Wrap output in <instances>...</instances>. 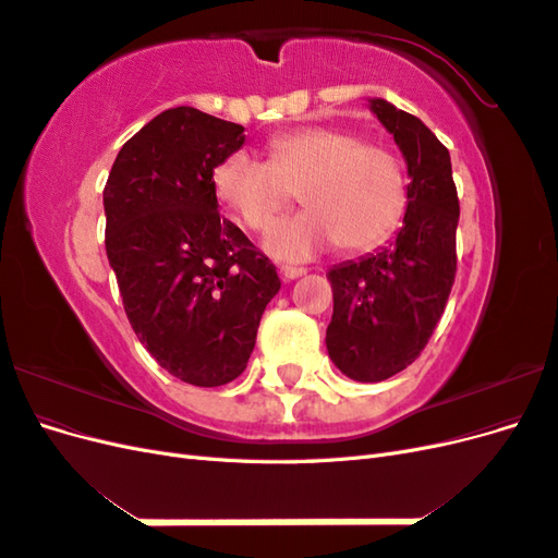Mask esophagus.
Returning a JSON list of instances; mask_svg holds the SVG:
<instances>
[{
  "label": "esophagus",
  "instance_id": "obj_1",
  "mask_svg": "<svg viewBox=\"0 0 558 558\" xmlns=\"http://www.w3.org/2000/svg\"><path fill=\"white\" fill-rule=\"evenodd\" d=\"M281 277L286 279V281H291V279H298V277H305L307 275V267H293V265H281Z\"/></svg>",
  "mask_w": 558,
  "mask_h": 558
}]
</instances>
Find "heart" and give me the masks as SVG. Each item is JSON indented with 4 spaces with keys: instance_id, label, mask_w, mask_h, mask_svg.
Listing matches in <instances>:
<instances>
[{
    "instance_id": "b5f03b06",
    "label": "heart",
    "mask_w": 558,
    "mask_h": 558,
    "mask_svg": "<svg viewBox=\"0 0 558 558\" xmlns=\"http://www.w3.org/2000/svg\"><path fill=\"white\" fill-rule=\"evenodd\" d=\"M218 205L248 232H267L293 202L310 211L275 228L269 253L286 260L340 242L347 253L384 244L408 211V174L400 158L359 132L312 125L279 134L267 144V162L232 150L211 172Z\"/></svg>"
}]
</instances>
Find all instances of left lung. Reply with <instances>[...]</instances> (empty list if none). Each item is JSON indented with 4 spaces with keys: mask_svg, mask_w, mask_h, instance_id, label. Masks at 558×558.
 <instances>
[{
    "mask_svg": "<svg viewBox=\"0 0 558 558\" xmlns=\"http://www.w3.org/2000/svg\"><path fill=\"white\" fill-rule=\"evenodd\" d=\"M369 109L408 160L410 202L393 246L328 272L335 307L326 344L347 377L384 381L418 359L445 312L461 209L447 146L386 99H369Z\"/></svg>",
    "mask_w": 558,
    "mask_h": 558,
    "instance_id": "1",
    "label": "left lung"
}]
</instances>
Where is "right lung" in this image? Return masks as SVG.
Wrapping results in <instances>:
<instances>
[{
	"instance_id": "obj_1",
	"label": "right lung",
	"mask_w": 558,
	"mask_h": 558,
	"mask_svg": "<svg viewBox=\"0 0 558 558\" xmlns=\"http://www.w3.org/2000/svg\"><path fill=\"white\" fill-rule=\"evenodd\" d=\"M244 128L167 109L118 150L105 185L107 256L132 330L160 367L193 386L238 379L281 281L218 214L211 172Z\"/></svg>"
}]
</instances>
